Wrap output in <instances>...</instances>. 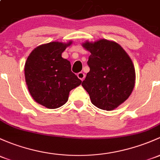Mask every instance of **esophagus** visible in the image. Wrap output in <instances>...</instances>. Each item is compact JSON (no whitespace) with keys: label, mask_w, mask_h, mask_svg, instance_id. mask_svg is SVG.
I'll return each instance as SVG.
<instances>
[{"label":"esophagus","mask_w":160,"mask_h":160,"mask_svg":"<svg viewBox=\"0 0 160 160\" xmlns=\"http://www.w3.org/2000/svg\"><path fill=\"white\" fill-rule=\"evenodd\" d=\"M77 77H78V78L80 79V80H81L82 81H83L85 78V74L83 72H80V73H77Z\"/></svg>","instance_id":"1"}]
</instances>
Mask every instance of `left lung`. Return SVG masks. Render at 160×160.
Here are the masks:
<instances>
[{
	"label": "left lung",
	"instance_id": "obj_1",
	"mask_svg": "<svg viewBox=\"0 0 160 160\" xmlns=\"http://www.w3.org/2000/svg\"><path fill=\"white\" fill-rule=\"evenodd\" d=\"M90 52L87 64L90 72L82 83L92 103L104 110L117 108L128 99L135 85V69L129 55L113 41L86 42Z\"/></svg>",
	"mask_w": 160,
	"mask_h": 160
}]
</instances>
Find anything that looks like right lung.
I'll return each instance as SVG.
<instances>
[{
    "instance_id": "obj_1",
    "label": "right lung",
    "mask_w": 160,
    "mask_h": 160,
    "mask_svg": "<svg viewBox=\"0 0 160 160\" xmlns=\"http://www.w3.org/2000/svg\"><path fill=\"white\" fill-rule=\"evenodd\" d=\"M71 42H50L35 48L25 63L24 74L30 93L38 103L56 109L68 100L71 90L81 80L71 71L70 62L61 57Z\"/></svg>"
}]
</instances>
